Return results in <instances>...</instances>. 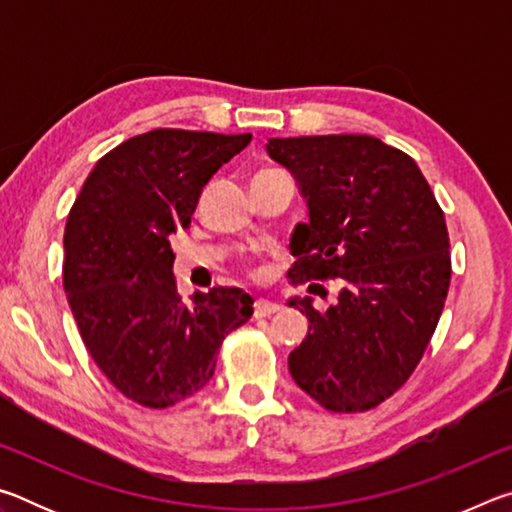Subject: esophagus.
I'll return each instance as SVG.
<instances>
[{"label":"esophagus","instance_id":"esophagus-1","mask_svg":"<svg viewBox=\"0 0 512 512\" xmlns=\"http://www.w3.org/2000/svg\"><path fill=\"white\" fill-rule=\"evenodd\" d=\"M253 307H255V318H264V316L275 314V311H280V305H277V302H271L266 298H257Z\"/></svg>","mask_w":512,"mask_h":512}]
</instances>
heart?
<instances>
[{
    "label": "heart",
    "mask_w": 512,
    "mask_h": 512,
    "mask_svg": "<svg viewBox=\"0 0 512 512\" xmlns=\"http://www.w3.org/2000/svg\"><path fill=\"white\" fill-rule=\"evenodd\" d=\"M262 173H268V171H262Z\"/></svg>",
    "instance_id": "1"
}]
</instances>
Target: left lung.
<instances>
[{
    "label": "left lung",
    "mask_w": 512,
    "mask_h": 512,
    "mask_svg": "<svg viewBox=\"0 0 512 512\" xmlns=\"http://www.w3.org/2000/svg\"><path fill=\"white\" fill-rule=\"evenodd\" d=\"M266 151L309 207L291 235V284L341 280L325 311L289 300L309 320L289 372L327 411H368L406 384L436 332L452 277L445 214L411 155L377 137H273Z\"/></svg>",
    "instance_id": "1"
}]
</instances>
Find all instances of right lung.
Wrapping results in <instances>:
<instances>
[{
    "label": "right lung",
    "instance_id": "1",
    "mask_svg": "<svg viewBox=\"0 0 512 512\" xmlns=\"http://www.w3.org/2000/svg\"><path fill=\"white\" fill-rule=\"evenodd\" d=\"M253 135L155 128L94 164L65 225L63 287L90 357L121 395L167 409L212 379L225 336L253 316L235 287L180 300L171 235Z\"/></svg>",
    "mask_w": 512,
    "mask_h": 512
}]
</instances>
